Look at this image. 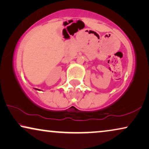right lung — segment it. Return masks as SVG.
Instances as JSON below:
<instances>
[{"label": "right lung", "instance_id": "obj_1", "mask_svg": "<svg viewBox=\"0 0 149 149\" xmlns=\"http://www.w3.org/2000/svg\"><path fill=\"white\" fill-rule=\"evenodd\" d=\"M36 89H37V88H36Z\"/></svg>", "mask_w": 149, "mask_h": 149}]
</instances>
